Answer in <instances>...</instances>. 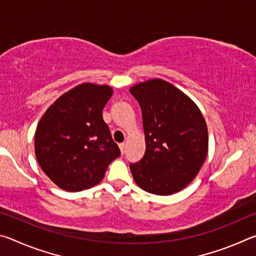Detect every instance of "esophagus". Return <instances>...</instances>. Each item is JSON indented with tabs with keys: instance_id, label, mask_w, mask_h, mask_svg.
<instances>
[{
	"instance_id": "34e87169",
	"label": "esophagus",
	"mask_w": 256,
	"mask_h": 256,
	"mask_svg": "<svg viewBox=\"0 0 256 256\" xmlns=\"http://www.w3.org/2000/svg\"><path fill=\"white\" fill-rule=\"evenodd\" d=\"M125 146H126V144H125L124 142H123V144H120V152H122V154L125 152Z\"/></svg>"
}]
</instances>
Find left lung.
Segmentation results:
<instances>
[{
	"instance_id": "1",
	"label": "left lung",
	"mask_w": 256,
	"mask_h": 256,
	"mask_svg": "<svg viewBox=\"0 0 256 256\" xmlns=\"http://www.w3.org/2000/svg\"><path fill=\"white\" fill-rule=\"evenodd\" d=\"M130 92L142 110L146 152L130 164L136 183L146 192L170 196L190 184L206 158L208 128L198 107L162 79L133 86Z\"/></svg>"
}]
</instances>
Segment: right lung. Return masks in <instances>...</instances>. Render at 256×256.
<instances>
[{
    "mask_svg": "<svg viewBox=\"0 0 256 256\" xmlns=\"http://www.w3.org/2000/svg\"><path fill=\"white\" fill-rule=\"evenodd\" d=\"M112 94L110 86L82 84L62 94L40 118L34 154L58 188L70 192L92 188L120 156L102 118Z\"/></svg>",
    "mask_w": 256,
    "mask_h": 256,
    "instance_id": "add662e5",
    "label": "right lung"
}]
</instances>
